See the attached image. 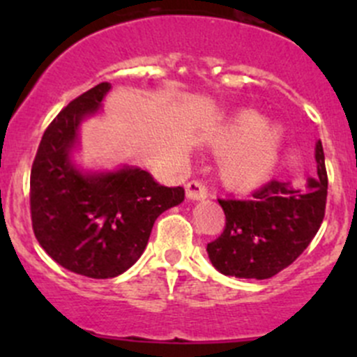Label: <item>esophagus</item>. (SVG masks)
<instances>
[{"mask_svg": "<svg viewBox=\"0 0 357 357\" xmlns=\"http://www.w3.org/2000/svg\"><path fill=\"white\" fill-rule=\"evenodd\" d=\"M207 185H205L204 181H200V179H193V181H190L188 185H186V197H188L190 200H204L207 199Z\"/></svg>", "mask_w": 357, "mask_h": 357, "instance_id": "esophagus-1", "label": "esophagus"}]
</instances>
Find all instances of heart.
<instances>
[{"label":"heart","instance_id":"1","mask_svg":"<svg viewBox=\"0 0 357 357\" xmlns=\"http://www.w3.org/2000/svg\"><path fill=\"white\" fill-rule=\"evenodd\" d=\"M283 139L282 128L264 126V119L257 112L238 114L215 139V150L225 153L222 179L235 188L261 185L278 162Z\"/></svg>","mask_w":357,"mask_h":357}]
</instances>
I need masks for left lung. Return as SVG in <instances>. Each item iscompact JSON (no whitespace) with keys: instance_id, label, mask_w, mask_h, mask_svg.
Segmentation results:
<instances>
[{"instance_id":"8db88e82","label":"left lung","mask_w":357,"mask_h":357,"mask_svg":"<svg viewBox=\"0 0 357 357\" xmlns=\"http://www.w3.org/2000/svg\"><path fill=\"white\" fill-rule=\"evenodd\" d=\"M318 176L307 192L271 179L248 199H218L226 215L221 236L207 243L212 266L222 275L266 280L278 275L307 248L325 218L328 176L321 142Z\"/></svg>"}]
</instances>
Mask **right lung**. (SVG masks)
I'll return each instance as SVG.
<instances>
[{
	"label": "right lung",
	"instance_id": "right-lung-1",
	"mask_svg": "<svg viewBox=\"0 0 357 357\" xmlns=\"http://www.w3.org/2000/svg\"><path fill=\"white\" fill-rule=\"evenodd\" d=\"M109 82L72 100L50 122L31 169V219L39 245L60 266L105 280L131 268L153 222L185 200L183 186H164L142 169L84 176L68 152L82 117L98 110Z\"/></svg>",
	"mask_w": 357,
	"mask_h": 357
}]
</instances>
